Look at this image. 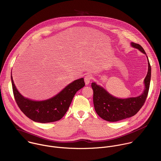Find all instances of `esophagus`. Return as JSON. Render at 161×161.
<instances>
[{"label": "esophagus", "mask_w": 161, "mask_h": 161, "mask_svg": "<svg viewBox=\"0 0 161 161\" xmlns=\"http://www.w3.org/2000/svg\"><path fill=\"white\" fill-rule=\"evenodd\" d=\"M92 79V77L91 75H86L85 77H84V81H85V83L86 85L89 84L91 82Z\"/></svg>", "instance_id": "esophagus-1"}]
</instances>
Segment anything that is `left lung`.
<instances>
[{
    "instance_id": "1",
    "label": "left lung",
    "mask_w": 161,
    "mask_h": 161,
    "mask_svg": "<svg viewBox=\"0 0 161 161\" xmlns=\"http://www.w3.org/2000/svg\"><path fill=\"white\" fill-rule=\"evenodd\" d=\"M131 46L146 54L139 44L132 42ZM151 76V67L148 60V72L144 79L145 89L144 92L138 97L124 99L112 96L102 87L94 82L92 83L91 87L94 92L93 102L96 113L102 119L109 122H117L136 115L143 106L147 99Z\"/></svg>"
}]
</instances>
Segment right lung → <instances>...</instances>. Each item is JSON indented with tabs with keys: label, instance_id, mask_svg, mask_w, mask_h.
<instances>
[{
	"label": "right lung",
	"instance_id": "obj_1",
	"mask_svg": "<svg viewBox=\"0 0 161 161\" xmlns=\"http://www.w3.org/2000/svg\"><path fill=\"white\" fill-rule=\"evenodd\" d=\"M11 80L14 96L21 111L33 121L47 123L61 119L67 111L75 93L85 86L84 78L74 80L51 99L34 101L24 97L16 89L12 72Z\"/></svg>",
	"mask_w": 161,
	"mask_h": 161
}]
</instances>
